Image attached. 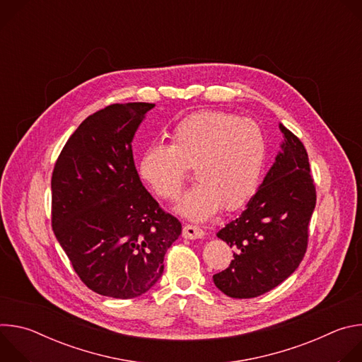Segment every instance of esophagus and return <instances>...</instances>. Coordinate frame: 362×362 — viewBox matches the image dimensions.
<instances>
[{"label":"esophagus","instance_id":"34e87169","mask_svg":"<svg viewBox=\"0 0 362 362\" xmlns=\"http://www.w3.org/2000/svg\"><path fill=\"white\" fill-rule=\"evenodd\" d=\"M204 236V232L194 225H186L183 228V238L185 239H200Z\"/></svg>","mask_w":362,"mask_h":362}]
</instances>
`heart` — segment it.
Returning a JSON list of instances; mask_svg holds the SVG:
<instances>
[{"instance_id": "heart-1", "label": "heart", "mask_w": 362, "mask_h": 362, "mask_svg": "<svg viewBox=\"0 0 362 362\" xmlns=\"http://www.w3.org/2000/svg\"><path fill=\"white\" fill-rule=\"evenodd\" d=\"M172 143H151L139 162L140 177L166 200L180 196L187 168L199 180L176 204V212L203 222L223 208L238 211L259 189L268 159V140L252 119L206 110L180 120Z\"/></svg>"}]
</instances>
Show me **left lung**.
I'll list each match as a JSON object with an SVG mask.
<instances>
[{
	"instance_id": "1",
	"label": "left lung",
	"mask_w": 362,
	"mask_h": 362,
	"mask_svg": "<svg viewBox=\"0 0 362 362\" xmlns=\"http://www.w3.org/2000/svg\"><path fill=\"white\" fill-rule=\"evenodd\" d=\"M281 151L240 216L216 236L235 249L214 282L230 298L259 296L291 276L303 259L315 209V185L302 141L279 123Z\"/></svg>"
}]
</instances>
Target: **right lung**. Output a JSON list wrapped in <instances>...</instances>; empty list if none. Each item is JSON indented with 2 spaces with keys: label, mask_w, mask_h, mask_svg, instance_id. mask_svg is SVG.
Returning <instances> with one entry per match:
<instances>
[{
  "label": "right lung",
  "mask_w": 362,
  "mask_h": 362,
  "mask_svg": "<svg viewBox=\"0 0 362 362\" xmlns=\"http://www.w3.org/2000/svg\"><path fill=\"white\" fill-rule=\"evenodd\" d=\"M153 107L117 103L88 116L67 140L51 177L54 235L80 279L110 298L146 293L182 233L134 166L132 141Z\"/></svg>",
  "instance_id": "obj_1"
}]
</instances>
